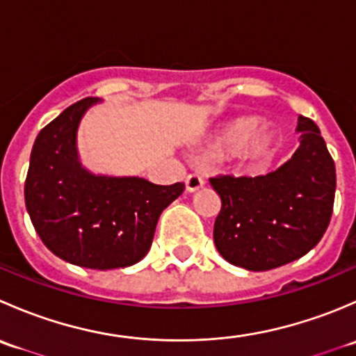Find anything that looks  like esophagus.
Masks as SVG:
<instances>
[{"mask_svg": "<svg viewBox=\"0 0 356 356\" xmlns=\"http://www.w3.org/2000/svg\"><path fill=\"white\" fill-rule=\"evenodd\" d=\"M204 186V181L203 177H200L198 174H189L188 177H186V191L188 193H195L198 191Z\"/></svg>", "mask_w": 356, "mask_h": 356, "instance_id": "1", "label": "esophagus"}]
</instances>
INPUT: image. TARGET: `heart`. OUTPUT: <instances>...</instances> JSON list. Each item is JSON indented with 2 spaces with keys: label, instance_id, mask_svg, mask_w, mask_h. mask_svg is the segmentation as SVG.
<instances>
[{
  "label": "heart",
  "instance_id": "heart-1",
  "mask_svg": "<svg viewBox=\"0 0 356 356\" xmlns=\"http://www.w3.org/2000/svg\"><path fill=\"white\" fill-rule=\"evenodd\" d=\"M260 125V120L254 117H241L229 122L211 141L210 155L215 158L238 155L248 165L270 160L277 149V138L270 131H258Z\"/></svg>",
  "mask_w": 356,
  "mask_h": 356
}]
</instances>
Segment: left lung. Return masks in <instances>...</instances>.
Wrapping results in <instances>:
<instances>
[{
	"label": "left lung",
	"mask_w": 356,
	"mask_h": 356,
	"mask_svg": "<svg viewBox=\"0 0 356 356\" xmlns=\"http://www.w3.org/2000/svg\"><path fill=\"white\" fill-rule=\"evenodd\" d=\"M296 131L300 148L277 170L210 179L222 200L213 241L229 264L270 270L307 254L324 236L332 215L336 167L314 120L300 117Z\"/></svg>",
	"instance_id": "8db88e82"
}]
</instances>
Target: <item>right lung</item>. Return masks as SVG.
<instances>
[{
  "mask_svg": "<svg viewBox=\"0 0 356 356\" xmlns=\"http://www.w3.org/2000/svg\"><path fill=\"white\" fill-rule=\"evenodd\" d=\"M98 98L63 110L35 138L25 179V207L51 253L68 264L108 270L146 257L161 211L184 191L143 177L95 175L77 153L81 118Z\"/></svg>",
  "mask_w": 356,
  "mask_h": 356,
  "instance_id": "1",
  "label": "right lung"
}]
</instances>
